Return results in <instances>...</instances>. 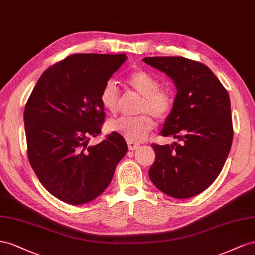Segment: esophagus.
<instances>
[{
  "mask_svg": "<svg viewBox=\"0 0 255 255\" xmlns=\"http://www.w3.org/2000/svg\"><path fill=\"white\" fill-rule=\"evenodd\" d=\"M127 144H128L129 150H135L136 148L140 147V144H137L135 142H127Z\"/></svg>",
  "mask_w": 255,
  "mask_h": 255,
  "instance_id": "esophagus-1",
  "label": "esophagus"
}]
</instances>
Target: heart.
<instances>
[{
    "label": "heart",
    "mask_w": 255,
    "mask_h": 255,
    "mask_svg": "<svg viewBox=\"0 0 255 255\" xmlns=\"http://www.w3.org/2000/svg\"><path fill=\"white\" fill-rule=\"evenodd\" d=\"M126 82L129 87L142 96L139 113L136 118H121L110 121L108 128L120 133L128 142H141L155 128V122L150 115L158 120H164L174 106V95L169 87L160 86L159 79L150 72L137 69L132 71ZM121 93L112 81H108L100 91L99 100L105 110L115 114L120 110Z\"/></svg>",
    "instance_id": "b5f03b06"
}]
</instances>
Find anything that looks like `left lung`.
<instances>
[{"label": "left lung", "mask_w": 255, "mask_h": 255, "mask_svg": "<svg viewBox=\"0 0 255 255\" xmlns=\"http://www.w3.org/2000/svg\"><path fill=\"white\" fill-rule=\"evenodd\" d=\"M165 72L177 87L162 136L179 143L151 144L155 161L148 176L159 190L175 199L203 192L222 171L233 141L228 91L206 65L181 56L142 60Z\"/></svg>", "instance_id": "8db88e82"}]
</instances>
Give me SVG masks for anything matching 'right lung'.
Here are the masks:
<instances>
[{
  "mask_svg": "<svg viewBox=\"0 0 255 255\" xmlns=\"http://www.w3.org/2000/svg\"><path fill=\"white\" fill-rule=\"evenodd\" d=\"M126 54H71L40 76L24 108L27 158L41 185L71 205L96 199L111 183L128 150L113 131L97 145L106 113L103 86Z\"/></svg>",
  "mask_w": 255,
  "mask_h": 255,
  "instance_id": "1",
  "label": "right lung"
}]
</instances>
